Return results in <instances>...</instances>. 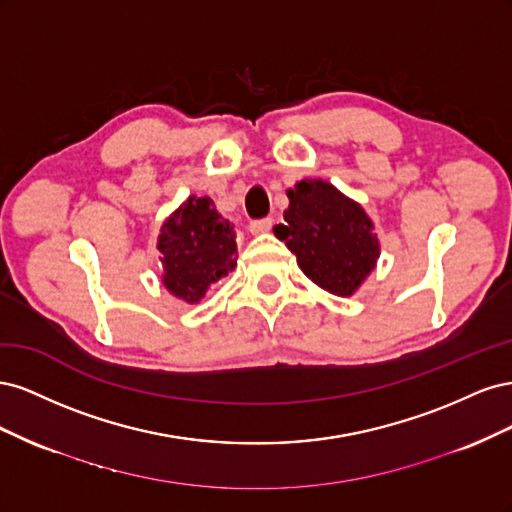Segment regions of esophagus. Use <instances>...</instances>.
<instances>
[{
    "mask_svg": "<svg viewBox=\"0 0 512 512\" xmlns=\"http://www.w3.org/2000/svg\"><path fill=\"white\" fill-rule=\"evenodd\" d=\"M273 226V220L271 218H262V220H254L250 222V232L252 235H265V232H269Z\"/></svg>",
    "mask_w": 512,
    "mask_h": 512,
    "instance_id": "1",
    "label": "esophagus"
}]
</instances>
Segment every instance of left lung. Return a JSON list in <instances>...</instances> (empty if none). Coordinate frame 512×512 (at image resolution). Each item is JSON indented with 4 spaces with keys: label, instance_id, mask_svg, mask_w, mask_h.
Masks as SVG:
<instances>
[{
    "label": "left lung",
    "instance_id": "left-lung-1",
    "mask_svg": "<svg viewBox=\"0 0 512 512\" xmlns=\"http://www.w3.org/2000/svg\"><path fill=\"white\" fill-rule=\"evenodd\" d=\"M286 224L275 226L301 271L337 297H350L376 267L380 243L359 203L322 179H305L286 192Z\"/></svg>",
    "mask_w": 512,
    "mask_h": 512
}]
</instances>
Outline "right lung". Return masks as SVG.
Returning a JSON list of instances; mask_svg holds the SVG:
<instances>
[{"label":"right lung","mask_w":512,"mask_h":512,"mask_svg":"<svg viewBox=\"0 0 512 512\" xmlns=\"http://www.w3.org/2000/svg\"><path fill=\"white\" fill-rule=\"evenodd\" d=\"M158 250L166 290L185 303H198L211 284L237 267L235 230L207 196H190L170 215L162 224Z\"/></svg>","instance_id":"add662e5"}]
</instances>
